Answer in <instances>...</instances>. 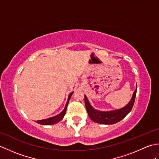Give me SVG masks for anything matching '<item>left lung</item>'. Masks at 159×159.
I'll return each instance as SVG.
<instances>
[{
	"label": "left lung",
	"instance_id": "obj_1",
	"mask_svg": "<svg viewBox=\"0 0 159 159\" xmlns=\"http://www.w3.org/2000/svg\"><path fill=\"white\" fill-rule=\"evenodd\" d=\"M137 89L133 92V95L130 101L127 105L120 109L110 111H98L91 105L87 96L85 95V104L86 109L91 120L94 122L100 124H113L121 121L130 113L135 100Z\"/></svg>",
	"mask_w": 159,
	"mask_h": 159
}]
</instances>
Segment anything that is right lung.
<instances>
[{
  "mask_svg": "<svg viewBox=\"0 0 159 159\" xmlns=\"http://www.w3.org/2000/svg\"><path fill=\"white\" fill-rule=\"evenodd\" d=\"M73 93H74V92H72V93H70V95L68 96V98H67V101L66 102V107H65V108H64V109H63L62 112H61L59 114L57 115V116H54V117H49V118H47V119L42 120H38V121H37L36 122L39 124H42V125H52V124L58 123V122H59L61 120H62L64 116H65V114H66L67 107V104H68L69 100H70V98H71V96H72Z\"/></svg>",
  "mask_w": 159,
  "mask_h": 159,
  "instance_id": "obj_1",
  "label": "right lung"
}]
</instances>
